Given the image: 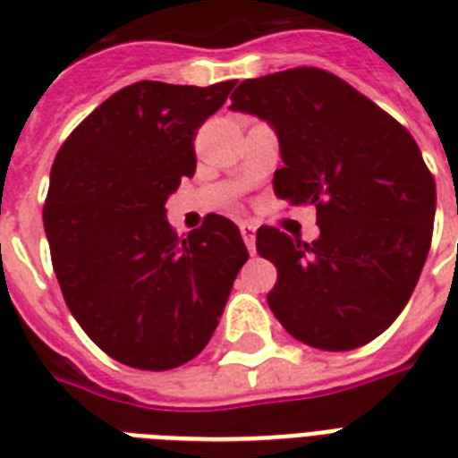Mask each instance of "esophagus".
Returning <instances> with one entry per match:
<instances>
[{
    "instance_id": "obj_1",
    "label": "esophagus",
    "mask_w": 458,
    "mask_h": 458,
    "mask_svg": "<svg viewBox=\"0 0 458 458\" xmlns=\"http://www.w3.org/2000/svg\"><path fill=\"white\" fill-rule=\"evenodd\" d=\"M240 233H242V240L247 244V250L254 251V240H257V225L254 223L242 221L240 223Z\"/></svg>"
}]
</instances>
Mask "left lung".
I'll return each instance as SVG.
<instances>
[{
  "label": "left lung",
  "mask_w": 458,
  "mask_h": 458,
  "mask_svg": "<svg viewBox=\"0 0 458 458\" xmlns=\"http://www.w3.org/2000/svg\"><path fill=\"white\" fill-rule=\"evenodd\" d=\"M233 111L264 118L283 168L273 192L313 204L311 244L257 230V251L278 268L268 306L294 340L349 352L376 340L411 297L435 221V180L411 132L323 68L240 82Z\"/></svg>",
  "instance_id": "obj_1"
}]
</instances>
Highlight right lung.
I'll use <instances>...</instances> for the list:
<instances>
[{
    "label": "right lung",
    "instance_id": "obj_1",
    "mask_svg": "<svg viewBox=\"0 0 458 458\" xmlns=\"http://www.w3.org/2000/svg\"><path fill=\"white\" fill-rule=\"evenodd\" d=\"M233 88L128 85L54 158L42 218L61 293L89 340L132 369H178L199 354L250 259L223 216L185 240L165 221V199L197 168L199 125Z\"/></svg>",
    "mask_w": 458,
    "mask_h": 458
}]
</instances>
